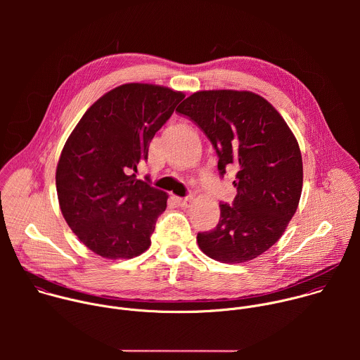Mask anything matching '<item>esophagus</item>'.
Wrapping results in <instances>:
<instances>
[{
  "instance_id": "34e87169",
  "label": "esophagus",
  "mask_w": 360,
  "mask_h": 360,
  "mask_svg": "<svg viewBox=\"0 0 360 360\" xmlns=\"http://www.w3.org/2000/svg\"><path fill=\"white\" fill-rule=\"evenodd\" d=\"M191 200H192V198H175V202L178 203V207H181V208H186L188 205L191 203Z\"/></svg>"
}]
</instances>
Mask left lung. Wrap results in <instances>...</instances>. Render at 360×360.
<instances>
[{
  "instance_id": "left-lung-1",
  "label": "left lung",
  "mask_w": 360,
  "mask_h": 360,
  "mask_svg": "<svg viewBox=\"0 0 360 360\" xmlns=\"http://www.w3.org/2000/svg\"><path fill=\"white\" fill-rule=\"evenodd\" d=\"M212 142L221 175L239 171L233 203H221V219L198 233L200 250L222 264L258 258L283 235L303 185L299 143L275 107L250 91L212 89L189 95L176 108Z\"/></svg>"
}]
</instances>
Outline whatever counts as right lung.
I'll list each match as a JSON object with an SVG mask.
<instances>
[{
	"label": "right lung",
	"mask_w": 360,
	"mask_h": 360,
	"mask_svg": "<svg viewBox=\"0 0 360 360\" xmlns=\"http://www.w3.org/2000/svg\"><path fill=\"white\" fill-rule=\"evenodd\" d=\"M185 98L181 91L131 82L102 95L68 136L56 184L64 219L107 259H131L150 246L168 193L136 179L153 135Z\"/></svg>",
	"instance_id": "1"
}]
</instances>
